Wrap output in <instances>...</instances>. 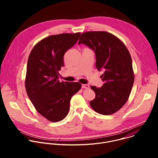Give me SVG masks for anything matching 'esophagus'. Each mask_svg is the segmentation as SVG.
Wrapping results in <instances>:
<instances>
[{
  "label": "esophagus",
  "instance_id": "obj_1",
  "mask_svg": "<svg viewBox=\"0 0 158 158\" xmlns=\"http://www.w3.org/2000/svg\"><path fill=\"white\" fill-rule=\"evenodd\" d=\"M82 87L84 89H89L90 86L88 84H82Z\"/></svg>",
  "mask_w": 158,
  "mask_h": 158
}]
</instances>
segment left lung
I'll use <instances>...</instances> for the list:
<instances>
[{
    "label": "left lung",
    "mask_w": 158,
    "mask_h": 158,
    "mask_svg": "<svg viewBox=\"0 0 158 158\" xmlns=\"http://www.w3.org/2000/svg\"><path fill=\"white\" fill-rule=\"evenodd\" d=\"M84 44L94 51L96 67L103 71L104 84L100 88L91 86L96 98L90 106L98 113L110 115L127 102L134 81L132 59L124 44L117 37L105 31L82 34L78 44Z\"/></svg>",
    "instance_id": "obj_1"
}]
</instances>
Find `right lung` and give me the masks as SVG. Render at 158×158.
<instances>
[{
	"label": "right lung",
	"mask_w": 158,
	"mask_h": 158,
	"mask_svg": "<svg viewBox=\"0 0 158 158\" xmlns=\"http://www.w3.org/2000/svg\"><path fill=\"white\" fill-rule=\"evenodd\" d=\"M80 32L51 35L37 43L28 58L25 86L39 113L51 122L64 119L70 101L81 88L78 82H60L64 55L77 42Z\"/></svg>",
	"instance_id": "1"
}]
</instances>
